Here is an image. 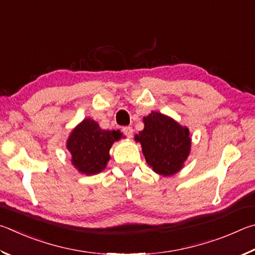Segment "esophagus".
Listing matches in <instances>:
<instances>
[{
  "mask_svg": "<svg viewBox=\"0 0 255 255\" xmlns=\"http://www.w3.org/2000/svg\"><path fill=\"white\" fill-rule=\"evenodd\" d=\"M122 132H123V134L128 137H132V135H133V128L131 127H124L122 128Z\"/></svg>",
  "mask_w": 255,
  "mask_h": 255,
  "instance_id": "1",
  "label": "esophagus"
}]
</instances>
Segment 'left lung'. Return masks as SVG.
Segmentation results:
<instances>
[{
  "label": "left lung",
  "mask_w": 255,
  "mask_h": 255,
  "mask_svg": "<svg viewBox=\"0 0 255 255\" xmlns=\"http://www.w3.org/2000/svg\"><path fill=\"white\" fill-rule=\"evenodd\" d=\"M144 128L135 135L146 163L159 175L171 176L182 168L190 151L189 130L158 112L143 118Z\"/></svg>",
  "instance_id": "obj_1"
}]
</instances>
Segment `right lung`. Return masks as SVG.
I'll return each mask as SVG.
<instances>
[{"label": "right lung", "instance_id": "1", "mask_svg": "<svg viewBox=\"0 0 255 255\" xmlns=\"http://www.w3.org/2000/svg\"><path fill=\"white\" fill-rule=\"evenodd\" d=\"M120 131L102 130L95 121L86 119L80 123L67 142V149L71 154V162L78 171L86 175L104 170L110 160V149L113 142L119 140Z\"/></svg>", "mask_w": 255, "mask_h": 255}]
</instances>
